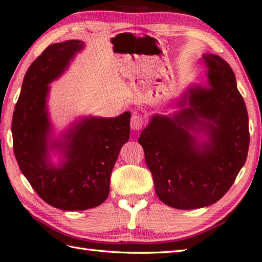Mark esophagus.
<instances>
[{"label": "esophagus", "mask_w": 262, "mask_h": 262, "mask_svg": "<svg viewBox=\"0 0 262 262\" xmlns=\"http://www.w3.org/2000/svg\"><path fill=\"white\" fill-rule=\"evenodd\" d=\"M143 126H144V119H143V117L137 114L133 115L130 119V127L133 129L140 130Z\"/></svg>", "instance_id": "1"}]
</instances>
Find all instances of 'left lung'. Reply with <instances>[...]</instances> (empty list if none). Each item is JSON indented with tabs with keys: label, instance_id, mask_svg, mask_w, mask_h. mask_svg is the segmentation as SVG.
I'll return each mask as SVG.
<instances>
[{
	"label": "left lung",
	"instance_id": "1",
	"mask_svg": "<svg viewBox=\"0 0 262 262\" xmlns=\"http://www.w3.org/2000/svg\"><path fill=\"white\" fill-rule=\"evenodd\" d=\"M202 58L208 86L191 87L179 103L181 111L155 115L138 138L157 195L182 210L208 207L222 199L249 151L248 111L234 71L218 55ZM199 134L207 140L199 143Z\"/></svg>",
	"mask_w": 262,
	"mask_h": 262
}]
</instances>
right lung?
I'll use <instances>...</instances> for the list:
<instances>
[{"mask_svg": "<svg viewBox=\"0 0 262 262\" xmlns=\"http://www.w3.org/2000/svg\"><path fill=\"white\" fill-rule=\"evenodd\" d=\"M83 49L81 40L55 43L30 64L11 127L14 156L24 176L46 203L67 211L87 210L105 201L111 171L130 132L127 111L116 118H83L62 135V141L51 140L49 84ZM50 149L63 153L65 159L58 167L49 161Z\"/></svg>", "mask_w": 262, "mask_h": 262, "instance_id": "right-lung-1", "label": "right lung"}]
</instances>
